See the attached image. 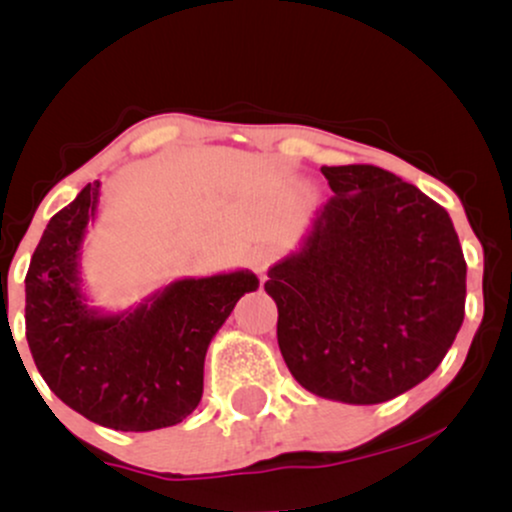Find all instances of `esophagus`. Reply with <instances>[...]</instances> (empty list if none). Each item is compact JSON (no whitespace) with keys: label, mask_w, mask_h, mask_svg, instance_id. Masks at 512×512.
<instances>
[{"label":"esophagus","mask_w":512,"mask_h":512,"mask_svg":"<svg viewBox=\"0 0 512 512\" xmlns=\"http://www.w3.org/2000/svg\"><path fill=\"white\" fill-rule=\"evenodd\" d=\"M272 260H274L272 250H267V248H255L250 252V267L260 274V279H264V274H267Z\"/></svg>","instance_id":"1"}]
</instances>
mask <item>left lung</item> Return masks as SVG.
Instances as JSON below:
<instances>
[{"label": "left lung", "mask_w": 512, "mask_h": 512, "mask_svg": "<svg viewBox=\"0 0 512 512\" xmlns=\"http://www.w3.org/2000/svg\"><path fill=\"white\" fill-rule=\"evenodd\" d=\"M334 197L269 267L276 339L317 397L380 404L424 383L464 320L467 262L450 214L395 173L322 166Z\"/></svg>", "instance_id": "obj_1"}]
</instances>
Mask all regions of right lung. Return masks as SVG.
Wrapping results in <instances>:
<instances>
[{
	"mask_svg": "<svg viewBox=\"0 0 512 512\" xmlns=\"http://www.w3.org/2000/svg\"><path fill=\"white\" fill-rule=\"evenodd\" d=\"M101 180L52 216L26 274V339L40 375L67 407L115 431L180 424L204 390V356L245 293L250 269L182 276L127 310L91 305L81 252Z\"/></svg>",
	"mask_w": 512,
	"mask_h": 512,
	"instance_id": "obj_1",
	"label": "right lung"
}]
</instances>
